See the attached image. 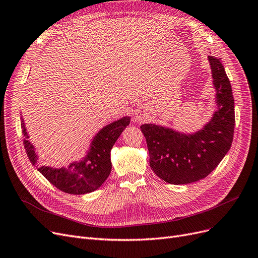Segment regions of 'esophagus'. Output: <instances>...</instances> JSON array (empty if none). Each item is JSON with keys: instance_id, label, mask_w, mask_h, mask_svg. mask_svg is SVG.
<instances>
[{"instance_id": "34e87169", "label": "esophagus", "mask_w": 258, "mask_h": 258, "mask_svg": "<svg viewBox=\"0 0 258 258\" xmlns=\"http://www.w3.org/2000/svg\"><path fill=\"white\" fill-rule=\"evenodd\" d=\"M148 118V114L144 109H138L136 112V119L139 122H144Z\"/></svg>"}]
</instances>
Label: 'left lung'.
<instances>
[{
	"label": "left lung",
	"instance_id": "left-lung-1",
	"mask_svg": "<svg viewBox=\"0 0 258 258\" xmlns=\"http://www.w3.org/2000/svg\"><path fill=\"white\" fill-rule=\"evenodd\" d=\"M208 60L217 102V111L208 123L191 135L154 123L141 126L150 167L168 183L186 184L205 178L232 146L235 128L232 85L221 59L209 55Z\"/></svg>",
	"mask_w": 258,
	"mask_h": 258
}]
</instances>
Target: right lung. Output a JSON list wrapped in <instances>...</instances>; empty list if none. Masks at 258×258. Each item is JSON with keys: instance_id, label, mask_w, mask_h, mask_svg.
Wrapping results in <instances>:
<instances>
[{"instance_id": "1", "label": "right lung", "mask_w": 258, "mask_h": 258, "mask_svg": "<svg viewBox=\"0 0 258 258\" xmlns=\"http://www.w3.org/2000/svg\"><path fill=\"white\" fill-rule=\"evenodd\" d=\"M129 122L130 117L125 116L103 127L93 139L90 149L81 161L70 163L67 167L41 166L37 170L53 185L65 193L80 195L97 190L111 173V149ZM21 128L25 152L32 164L36 165L38 156L29 141L23 118H21Z\"/></svg>"}]
</instances>
